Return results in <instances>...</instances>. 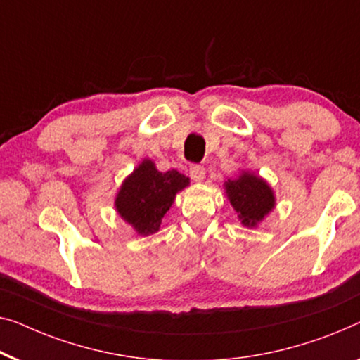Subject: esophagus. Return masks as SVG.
<instances>
[{"label":"esophagus","mask_w":360,"mask_h":360,"mask_svg":"<svg viewBox=\"0 0 360 360\" xmlns=\"http://www.w3.org/2000/svg\"><path fill=\"white\" fill-rule=\"evenodd\" d=\"M205 175H206V169L202 167V165H196V164L190 165V176L193 180L201 181L202 179H205Z\"/></svg>","instance_id":"1"}]
</instances>
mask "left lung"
Returning <instances> with one entry per match:
<instances>
[{"label":"left lung","instance_id":"1","mask_svg":"<svg viewBox=\"0 0 360 360\" xmlns=\"http://www.w3.org/2000/svg\"><path fill=\"white\" fill-rule=\"evenodd\" d=\"M226 191L243 226L255 227L274 207V195L266 181L243 172L237 180L226 181Z\"/></svg>","mask_w":360,"mask_h":360}]
</instances>
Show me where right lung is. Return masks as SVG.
Instances as JSON below:
<instances>
[{"label":"right lung","instance_id":"obj_1","mask_svg":"<svg viewBox=\"0 0 360 360\" xmlns=\"http://www.w3.org/2000/svg\"><path fill=\"white\" fill-rule=\"evenodd\" d=\"M188 184V179L176 170L159 172L153 160H143L118 191V214L141 236L158 232L175 195Z\"/></svg>","mask_w":360,"mask_h":360}]
</instances>
